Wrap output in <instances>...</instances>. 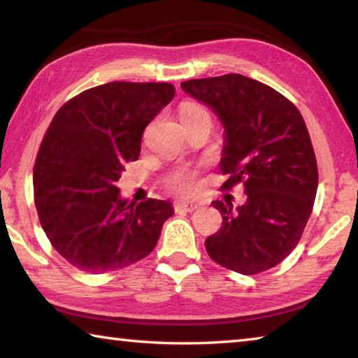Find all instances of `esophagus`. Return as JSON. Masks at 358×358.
<instances>
[{"instance_id":"34e87169","label":"esophagus","mask_w":358,"mask_h":358,"mask_svg":"<svg viewBox=\"0 0 358 358\" xmlns=\"http://www.w3.org/2000/svg\"><path fill=\"white\" fill-rule=\"evenodd\" d=\"M173 208H175V211H187V213H192V211H196L197 208H199V205L197 203H192V201H175L173 203Z\"/></svg>"}]
</instances>
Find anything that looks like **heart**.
<instances>
[{
  "label": "heart",
  "mask_w": 358,
  "mask_h": 358,
  "mask_svg": "<svg viewBox=\"0 0 358 358\" xmlns=\"http://www.w3.org/2000/svg\"><path fill=\"white\" fill-rule=\"evenodd\" d=\"M210 115L206 109L199 105L196 101H183L180 105V119L181 122H189L194 119H199V117ZM166 185L169 189H172L178 194H183V196H189L197 187V178L196 173L192 171H178L173 172L171 177H167Z\"/></svg>",
  "instance_id": "1"
}]
</instances>
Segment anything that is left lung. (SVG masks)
Segmentation results:
<instances>
[{"instance_id":"8db88e82","label":"left lung","mask_w":358,"mask_h":358,"mask_svg":"<svg viewBox=\"0 0 358 358\" xmlns=\"http://www.w3.org/2000/svg\"><path fill=\"white\" fill-rule=\"evenodd\" d=\"M181 89L225 127L222 189L243 183L247 194L236 210L213 201L222 227L206 238L208 255L244 275L274 268L301 241L316 197L317 164L302 114L280 92L239 73L189 80Z\"/></svg>"}]
</instances>
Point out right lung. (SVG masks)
Here are the masks:
<instances>
[{"mask_svg":"<svg viewBox=\"0 0 358 358\" xmlns=\"http://www.w3.org/2000/svg\"><path fill=\"white\" fill-rule=\"evenodd\" d=\"M173 95L169 83L114 81L78 94L51 120L32 173L34 201L51 245L76 269L127 268L157 245L172 205L128 203L115 185Z\"/></svg>","mask_w":358,"mask_h":358,"instance_id":"1","label":"right lung"}]
</instances>
